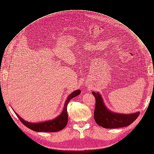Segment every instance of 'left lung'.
<instances>
[{"label": "left lung", "mask_w": 154, "mask_h": 154, "mask_svg": "<svg viewBox=\"0 0 154 154\" xmlns=\"http://www.w3.org/2000/svg\"><path fill=\"white\" fill-rule=\"evenodd\" d=\"M92 94L96 98L94 118L96 123L103 128H118L129 126L135 121L140 115L139 111L131 114L113 112L107 108L101 94L94 91Z\"/></svg>", "instance_id": "left-lung-1"}]
</instances>
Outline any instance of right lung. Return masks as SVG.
<instances>
[{
    "label": "right lung",
    "mask_w": 154,
    "mask_h": 154,
    "mask_svg": "<svg viewBox=\"0 0 154 154\" xmlns=\"http://www.w3.org/2000/svg\"><path fill=\"white\" fill-rule=\"evenodd\" d=\"M81 90L77 89L72 92L70 94H69L65 102L64 108L62 112H61V114L51 120H48V121L38 123L28 122L23 119L21 116H19L17 113H16L15 111L14 112L17 116L20 119V121L25 126H27L28 128L33 131L38 132H57L63 130L66 126V125H67L68 115L67 110H66L67 104L72 98L79 96L81 94Z\"/></svg>",
    "instance_id": "add662e5"
}]
</instances>
